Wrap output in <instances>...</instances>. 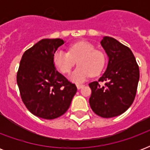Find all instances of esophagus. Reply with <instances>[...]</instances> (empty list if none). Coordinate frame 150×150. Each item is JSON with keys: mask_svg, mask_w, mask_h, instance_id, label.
Instances as JSON below:
<instances>
[{"mask_svg": "<svg viewBox=\"0 0 150 150\" xmlns=\"http://www.w3.org/2000/svg\"><path fill=\"white\" fill-rule=\"evenodd\" d=\"M76 86H77V89H82V87L84 86V85H82V84H77V85H76Z\"/></svg>", "mask_w": 150, "mask_h": 150, "instance_id": "obj_1", "label": "esophagus"}]
</instances>
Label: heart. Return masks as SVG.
Segmentation results:
<instances>
[{
	"mask_svg": "<svg viewBox=\"0 0 150 150\" xmlns=\"http://www.w3.org/2000/svg\"><path fill=\"white\" fill-rule=\"evenodd\" d=\"M77 61L78 67L70 75V79L81 82L90 75H97L103 69L106 56L103 52L95 50L90 43L80 41L70 46L68 52L59 49L54 54L53 61L61 73H68Z\"/></svg>",
	"mask_w": 150,
	"mask_h": 150,
	"instance_id": "obj_1",
	"label": "heart"
}]
</instances>
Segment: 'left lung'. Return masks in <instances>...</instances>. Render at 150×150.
I'll use <instances>...</instances> for the list:
<instances>
[{"instance_id":"left-lung-1","label":"left lung","mask_w":150,"mask_h":150,"mask_svg":"<svg viewBox=\"0 0 150 150\" xmlns=\"http://www.w3.org/2000/svg\"><path fill=\"white\" fill-rule=\"evenodd\" d=\"M100 44L108 64L98 81L89 84L92 90L89 105L99 116L109 118L123 114L132 104L139 80V68L132 50L110 36H103Z\"/></svg>"}]
</instances>
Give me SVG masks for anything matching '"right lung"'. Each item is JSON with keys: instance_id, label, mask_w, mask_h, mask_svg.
<instances>
[{"instance_id": "add662e5", "label": "right lung", "mask_w": 150, "mask_h": 150, "mask_svg": "<svg viewBox=\"0 0 150 150\" xmlns=\"http://www.w3.org/2000/svg\"><path fill=\"white\" fill-rule=\"evenodd\" d=\"M64 41L43 39L25 52L17 73L22 100L32 114L54 119L69 108L77 87L56 70L54 54Z\"/></svg>"}]
</instances>
